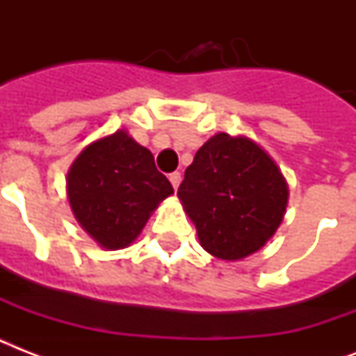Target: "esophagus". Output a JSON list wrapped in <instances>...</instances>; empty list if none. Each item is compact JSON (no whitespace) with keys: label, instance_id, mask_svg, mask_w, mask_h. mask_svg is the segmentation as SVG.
Segmentation results:
<instances>
[{"label":"esophagus","instance_id":"esophagus-1","mask_svg":"<svg viewBox=\"0 0 356 356\" xmlns=\"http://www.w3.org/2000/svg\"><path fill=\"white\" fill-rule=\"evenodd\" d=\"M170 183H172L173 190H177L179 184H181V173H179V172L170 173Z\"/></svg>","mask_w":356,"mask_h":356}]
</instances>
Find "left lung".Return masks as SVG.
Returning <instances> with one entry per match:
<instances>
[{
  "instance_id": "left-lung-1",
  "label": "left lung",
  "mask_w": 356,
  "mask_h": 356,
  "mask_svg": "<svg viewBox=\"0 0 356 356\" xmlns=\"http://www.w3.org/2000/svg\"><path fill=\"white\" fill-rule=\"evenodd\" d=\"M205 251L240 260L281 225L288 186L281 170L249 138L214 134L195 153L177 190Z\"/></svg>"
}]
</instances>
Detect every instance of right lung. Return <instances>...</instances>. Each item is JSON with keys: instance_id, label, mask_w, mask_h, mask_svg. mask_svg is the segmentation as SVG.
Masks as SVG:
<instances>
[{"instance_id": "add662e5", "label": "right lung", "mask_w": 356, "mask_h": 356, "mask_svg": "<svg viewBox=\"0 0 356 356\" xmlns=\"http://www.w3.org/2000/svg\"><path fill=\"white\" fill-rule=\"evenodd\" d=\"M173 194L149 149L125 131L86 147L68 173V200L77 222L99 245L127 248L162 200Z\"/></svg>"}]
</instances>
